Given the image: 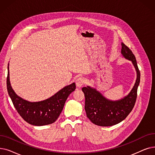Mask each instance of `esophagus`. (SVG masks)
Wrapping results in <instances>:
<instances>
[{
    "label": "esophagus",
    "mask_w": 155,
    "mask_h": 155,
    "mask_svg": "<svg viewBox=\"0 0 155 155\" xmlns=\"http://www.w3.org/2000/svg\"><path fill=\"white\" fill-rule=\"evenodd\" d=\"M85 83V80L83 77H79L76 80V85L77 87H82Z\"/></svg>",
    "instance_id": "obj_1"
}]
</instances>
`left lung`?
I'll return each mask as SVG.
<instances>
[{"mask_svg":"<svg viewBox=\"0 0 155 155\" xmlns=\"http://www.w3.org/2000/svg\"><path fill=\"white\" fill-rule=\"evenodd\" d=\"M121 53L123 57L132 62L137 73L136 83L128 95L120 99L112 101L90 86L82 89L85 99V110L87 117L94 124L99 126L107 127L118 124L129 115L135 105L140 82V71L135 56L123 42Z\"/></svg>","mask_w":155,"mask_h":155,"instance_id":"1","label":"left lung"}]
</instances>
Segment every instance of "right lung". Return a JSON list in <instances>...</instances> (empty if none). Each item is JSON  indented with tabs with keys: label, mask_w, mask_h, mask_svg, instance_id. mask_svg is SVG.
Wrapping results in <instances>:
<instances>
[{
	"label": "right lung",
	"mask_w": 155,
	"mask_h": 155,
	"mask_svg": "<svg viewBox=\"0 0 155 155\" xmlns=\"http://www.w3.org/2000/svg\"><path fill=\"white\" fill-rule=\"evenodd\" d=\"M7 89L14 106L26 122L35 126H42L54 123L61 114L66 101L70 94L75 90V83L65 86L54 95L44 101L30 102L18 96L12 89L8 66Z\"/></svg>",
	"instance_id": "1"
}]
</instances>
